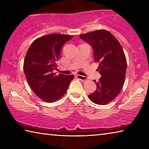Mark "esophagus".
Wrapping results in <instances>:
<instances>
[{"mask_svg":"<svg viewBox=\"0 0 149 149\" xmlns=\"http://www.w3.org/2000/svg\"><path fill=\"white\" fill-rule=\"evenodd\" d=\"M77 77L78 79L81 80V81H87V77H85V76H83V75H77Z\"/></svg>","mask_w":149,"mask_h":149,"instance_id":"34e87169","label":"esophagus"}]
</instances>
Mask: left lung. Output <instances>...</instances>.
<instances>
[{
  "label": "left lung",
  "instance_id": "8db88e82",
  "mask_svg": "<svg viewBox=\"0 0 149 149\" xmlns=\"http://www.w3.org/2000/svg\"><path fill=\"white\" fill-rule=\"evenodd\" d=\"M94 50L95 62L101 77L94 93L88 95L93 102L105 105L120 94L124 84L127 60L119 41L110 32L99 29L79 35Z\"/></svg>",
  "mask_w": 149,
  "mask_h": 149
}]
</instances>
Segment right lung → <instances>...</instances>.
<instances>
[{
    "instance_id": "1",
    "label": "right lung",
    "mask_w": 149,
    "mask_h": 149,
    "mask_svg": "<svg viewBox=\"0 0 149 149\" xmlns=\"http://www.w3.org/2000/svg\"><path fill=\"white\" fill-rule=\"evenodd\" d=\"M73 35L52 33L32 42L24 59V71L27 83L37 96L47 102L60 100L66 93L74 75L53 73L61 48Z\"/></svg>"
}]
</instances>
